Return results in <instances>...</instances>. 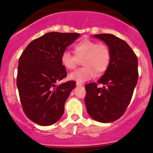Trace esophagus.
Listing matches in <instances>:
<instances>
[{"mask_svg":"<svg viewBox=\"0 0 153 153\" xmlns=\"http://www.w3.org/2000/svg\"><path fill=\"white\" fill-rule=\"evenodd\" d=\"M82 85H83V84L81 83V82H76V85H77V86H82Z\"/></svg>","mask_w":153,"mask_h":153,"instance_id":"34e87169","label":"esophagus"}]
</instances>
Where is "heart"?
Wrapping results in <instances>:
<instances>
[{
    "instance_id": "b5f03b06",
    "label": "heart",
    "mask_w": 153,
    "mask_h": 153,
    "mask_svg": "<svg viewBox=\"0 0 153 153\" xmlns=\"http://www.w3.org/2000/svg\"><path fill=\"white\" fill-rule=\"evenodd\" d=\"M74 54L68 50L61 54V63L66 69L73 70L76 67L78 59H82L84 67L71 73L68 78L72 80L83 82L94 78L96 72L102 74L106 72L111 62V52L103 43L91 39H83L74 45Z\"/></svg>"
}]
</instances>
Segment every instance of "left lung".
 I'll return each mask as SVG.
<instances>
[{
    "mask_svg": "<svg viewBox=\"0 0 153 153\" xmlns=\"http://www.w3.org/2000/svg\"><path fill=\"white\" fill-rule=\"evenodd\" d=\"M104 42L111 52L108 69L97 82L85 85V101L88 114L102 123L114 122L124 114L138 80V59L124 40L111 34L94 35ZM98 84H103L99 88Z\"/></svg>",
    "mask_w": 153,
    "mask_h": 153,
    "instance_id": "obj_1",
    "label": "left lung"
}]
</instances>
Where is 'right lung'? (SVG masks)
I'll list each match as a JSON object with an SVG mask.
<instances>
[{
	"label": "right lung",
	"mask_w": 153,
	"mask_h": 153,
	"mask_svg": "<svg viewBox=\"0 0 153 153\" xmlns=\"http://www.w3.org/2000/svg\"><path fill=\"white\" fill-rule=\"evenodd\" d=\"M79 36L78 33H47L31 42L19 59L16 84L21 103L26 117L39 125H52L64 113L76 83L57 84L67 76L60 57Z\"/></svg>",
	"instance_id": "add662e5"
}]
</instances>
